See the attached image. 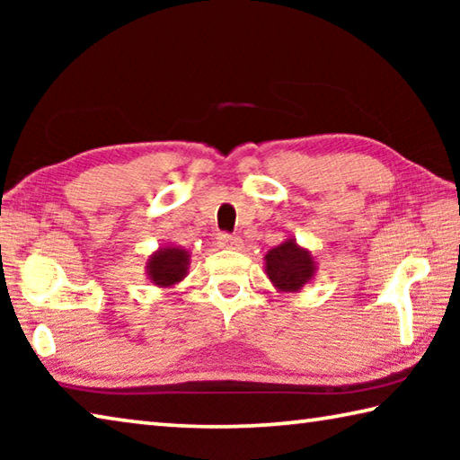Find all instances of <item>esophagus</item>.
<instances>
[{
    "label": "esophagus",
    "mask_w": 460,
    "mask_h": 460,
    "mask_svg": "<svg viewBox=\"0 0 460 460\" xmlns=\"http://www.w3.org/2000/svg\"><path fill=\"white\" fill-rule=\"evenodd\" d=\"M217 245H219L221 249H241V237L221 233V235L217 237Z\"/></svg>",
    "instance_id": "obj_1"
}]
</instances>
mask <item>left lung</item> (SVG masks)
<instances>
[{"instance_id": "1", "label": "left lung", "mask_w": 460, "mask_h": 460, "mask_svg": "<svg viewBox=\"0 0 460 460\" xmlns=\"http://www.w3.org/2000/svg\"><path fill=\"white\" fill-rule=\"evenodd\" d=\"M263 270L278 292L294 294L314 278L316 261L306 247L298 245L294 237H288L266 253Z\"/></svg>"}]
</instances>
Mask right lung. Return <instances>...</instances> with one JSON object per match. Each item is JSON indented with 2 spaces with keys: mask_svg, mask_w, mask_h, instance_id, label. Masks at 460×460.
<instances>
[{
  "mask_svg": "<svg viewBox=\"0 0 460 460\" xmlns=\"http://www.w3.org/2000/svg\"><path fill=\"white\" fill-rule=\"evenodd\" d=\"M190 253L181 245H162L147 258L146 276L154 286L158 288H174L181 284L189 274Z\"/></svg>",
  "mask_w": 460,
  "mask_h": 460,
  "instance_id": "add662e5",
  "label": "right lung"
}]
</instances>
